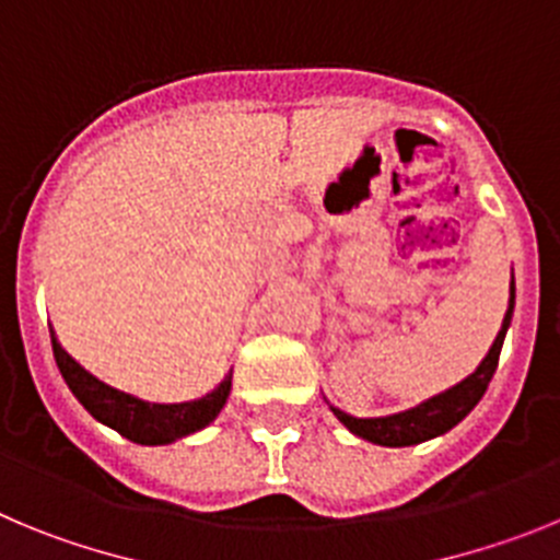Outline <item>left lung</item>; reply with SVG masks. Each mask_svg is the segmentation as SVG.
<instances>
[{"label":"left lung","instance_id":"1","mask_svg":"<svg viewBox=\"0 0 560 560\" xmlns=\"http://www.w3.org/2000/svg\"><path fill=\"white\" fill-rule=\"evenodd\" d=\"M513 306H516V287H513L511 279V299H508V310L505 317H502L500 335H497L493 346L488 349L486 360L475 368V374H468L466 380L452 385L450 390L438 393V396L410 407V410L390 412V416L357 418L335 405H329V410L335 412L337 421H340L351 435L376 443V446H416V443H424L430 441V438L450 432L452 427L460 424L463 418L475 410L477 401L482 399V393H486L488 382H491L493 371H497V362H500V351L502 342H505L508 326H511Z\"/></svg>","mask_w":560,"mask_h":560}]
</instances>
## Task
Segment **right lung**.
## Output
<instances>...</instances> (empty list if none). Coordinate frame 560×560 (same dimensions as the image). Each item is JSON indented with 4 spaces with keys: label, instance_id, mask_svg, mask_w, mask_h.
<instances>
[{
    "label": "right lung",
    "instance_id": "add662e5",
    "mask_svg": "<svg viewBox=\"0 0 560 560\" xmlns=\"http://www.w3.org/2000/svg\"><path fill=\"white\" fill-rule=\"evenodd\" d=\"M49 337H52V354L60 368V376L67 380L74 399L92 412L100 424L117 430L122 438L142 443V446H164V443H173L178 438L203 430L220 416V410L229 401L231 371L214 390L200 396V399L161 405V401H144L133 393L105 385L103 380L89 374L72 354H67L52 329H49Z\"/></svg>",
    "mask_w": 560,
    "mask_h": 560
}]
</instances>
